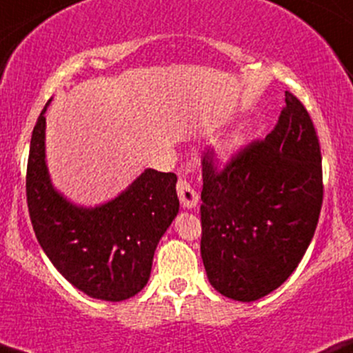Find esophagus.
I'll list each match as a JSON object with an SVG mask.
<instances>
[{
    "instance_id": "34e87169",
    "label": "esophagus",
    "mask_w": 353,
    "mask_h": 353,
    "mask_svg": "<svg viewBox=\"0 0 353 353\" xmlns=\"http://www.w3.org/2000/svg\"><path fill=\"white\" fill-rule=\"evenodd\" d=\"M177 196H179L184 208H196L197 201H199V194L196 192V189L185 179H181L177 183Z\"/></svg>"
}]
</instances>
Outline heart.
Wrapping results in <instances>:
<instances>
[{"label": "heart", "instance_id": "b5f03b06", "mask_svg": "<svg viewBox=\"0 0 353 353\" xmlns=\"http://www.w3.org/2000/svg\"><path fill=\"white\" fill-rule=\"evenodd\" d=\"M236 145H238V141H233V142H230V144L226 145V149H228V150H230V149H234Z\"/></svg>", "mask_w": 353, "mask_h": 353}]
</instances>
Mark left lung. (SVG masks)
Wrapping results in <instances>:
<instances>
[{
  "instance_id": "8db88e82",
  "label": "left lung",
  "mask_w": 353,
  "mask_h": 353,
  "mask_svg": "<svg viewBox=\"0 0 353 353\" xmlns=\"http://www.w3.org/2000/svg\"><path fill=\"white\" fill-rule=\"evenodd\" d=\"M286 107L265 139L218 168L203 156L201 256L221 295L254 301L295 271L315 234L323 203L320 142L308 110Z\"/></svg>"
}]
</instances>
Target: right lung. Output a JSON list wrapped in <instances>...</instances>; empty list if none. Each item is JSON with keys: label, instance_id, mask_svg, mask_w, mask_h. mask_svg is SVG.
<instances>
[{"label": "right lung", "instance_id": "obj_1", "mask_svg": "<svg viewBox=\"0 0 353 353\" xmlns=\"http://www.w3.org/2000/svg\"><path fill=\"white\" fill-rule=\"evenodd\" d=\"M46 107L33 129L26 168V203L38 243L80 292L105 301L127 300L149 281L159 239L179 211L177 176L147 169L110 203L73 206L53 189L46 170Z\"/></svg>", "mask_w": 353, "mask_h": 353}]
</instances>
